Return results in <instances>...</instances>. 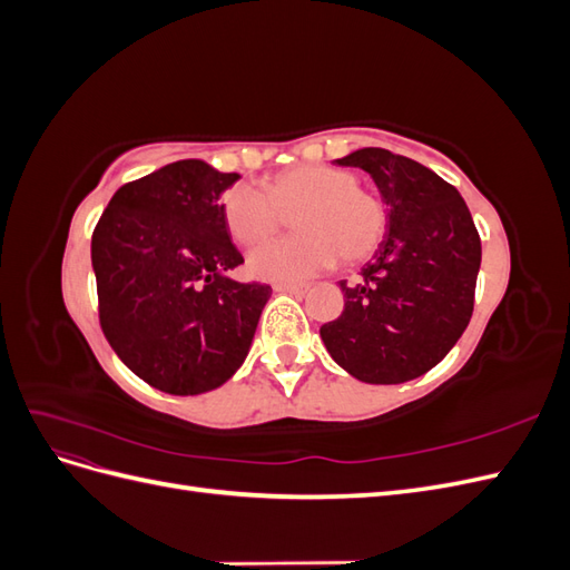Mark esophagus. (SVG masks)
Instances as JSON below:
<instances>
[{
    "label": "esophagus",
    "instance_id": "1",
    "mask_svg": "<svg viewBox=\"0 0 570 570\" xmlns=\"http://www.w3.org/2000/svg\"><path fill=\"white\" fill-rule=\"evenodd\" d=\"M275 292H287V295H304L306 285H295V283H275Z\"/></svg>",
    "mask_w": 570,
    "mask_h": 570
}]
</instances>
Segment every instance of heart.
Returning <instances> with one entry per match:
<instances>
[{"label": "heart", "instance_id": "heart-1", "mask_svg": "<svg viewBox=\"0 0 570 570\" xmlns=\"http://www.w3.org/2000/svg\"><path fill=\"white\" fill-rule=\"evenodd\" d=\"M220 214L237 245L252 247L283 230L289 216L299 233L256 247L249 271L262 281L297 283L333 268L366 262L383 245L387 206L361 187L347 168L304 164L283 170L266 187L235 183L220 195Z\"/></svg>", "mask_w": 570, "mask_h": 570}]
</instances>
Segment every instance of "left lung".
<instances>
[{
  "label": "left lung",
  "mask_w": 570,
  "mask_h": 570,
  "mask_svg": "<svg viewBox=\"0 0 570 570\" xmlns=\"http://www.w3.org/2000/svg\"><path fill=\"white\" fill-rule=\"evenodd\" d=\"M373 176L387 237L361 281H342V314L321 327L325 350L364 383L396 385L446 356L473 316L480 235L459 189L381 147L337 159Z\"/></svg>",
  "instance_id": "left-lung-1"
}]
</instances>
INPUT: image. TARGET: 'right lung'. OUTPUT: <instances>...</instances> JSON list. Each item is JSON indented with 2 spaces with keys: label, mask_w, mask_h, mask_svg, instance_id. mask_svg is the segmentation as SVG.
Here are the masks:
<instances>
[{
  "label": "right lung",
  "mask_w": 570,
  "mask_h": 570,
  "mask_svg": "<svg viewBox=\"0 0 570 570\" xmlns=\"http://www.w3.org/2000/svg\"><path fill=\"white\" fill-rule=\"evenodd\" d=\"M239 176L199 159L116 189L92 233L99 325L118 358L168 394H199L243 366L271 285L237 283L245 264L220 214Z\"/></svg>",
  "instance_id": "right-lung-1"
}]
</instances>
